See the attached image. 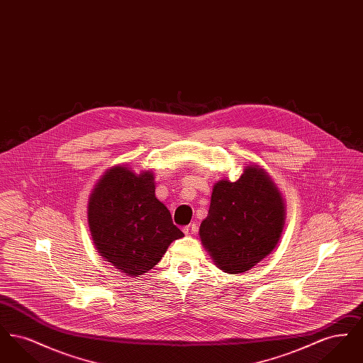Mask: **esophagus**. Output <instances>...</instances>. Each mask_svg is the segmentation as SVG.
Listing matches in <instances>:
<instances>
[{"mask_svg": "<svg viewBox=\"0 0 363 363\" xmlns=\"http://www.w3.org/2000/svg\"><path fill=\"white\" fill-rule=\"evenodd\" d=\"M196 231H197V225L196 223H190V225L184 227V233L186 235H193Z\"/></svg>", "mask_w": 363, "mask_h": 363, "instance_id": "esophagus-1", "label": "esophagus"}]
</instances>
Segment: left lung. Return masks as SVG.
<instances>
[{"label":"left lung","instance_id":"obj_1","mask_svg":"<svg viewBox=\"0 0 363 363\" xmlns=\"http://www.w3.org/2000/svg\"><path fill=\"white\" fill-rule=\"evenodd\" d=\"M284 220L281 191L267 170L250 163L235 182L222 178L213 185L199 234L213 264L238 275L274 252Z\"/></svg>","mask_w":363,"mask_h":363}]
</instances>
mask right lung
Returning a JSON list of instances; mask_svg holds the SVG:
<instances>
[{
	"label": "right lung",
	"mask_w": 363,
	"mask_h": 363,
	"mask_svg": "<svg viewBox=\"0 0 363 363\" xmlns=\"http://www.w3.org/2000/svg\"><path fill=\"white\" fill-rule=\"evenodd\" d=\"M88 225L98 253L128 277L152 269L184 233L155 196V175L128 164L104 172L89 194Z\"/></svg>",
	"instance_id": "add662e5"
}]
</instances>
